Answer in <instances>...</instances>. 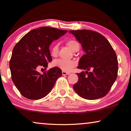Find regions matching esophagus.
<instances>
[{"instance_id": "34e87169", "label": "esophagus", "mask_w": 131, "mask_h": 131, "mask_svg": "<svg viewBox=\"0 0 131 131\" xmlns=\"http://www.w3.org/2000/svg\"><path fill=\"white\" fill-rule=\"evenodd\" d=\"M69 74H70V73H69V72H66V71H62V74L63 75V76H65V75H68Z\"/></svg>"}]
</instances>
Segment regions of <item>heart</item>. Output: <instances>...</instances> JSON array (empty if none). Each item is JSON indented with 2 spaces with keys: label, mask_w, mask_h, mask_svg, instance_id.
<instances>
[{
  "label": "heart",
  "mask_w": 131,
  "mask_h": 131,
  "mask_svg": "<svg viewBox=\"0 0 131 131\" xmlns=\"http://www.w3.org/2000/svg\"><path fill=\"white\" fill-rule=\"evenodd\" d=\"M67 45L72 50L75 51L78 49H79V44L75 40H69L66 42ZM58 45L57 44L55 45L51 49V55L52 57H56L58 54ZM76 62L73 60H62V59H58L55 60L52 62L54 67H58L64 71H70L73 67L76 65Z\"/></svg>",
  "instance_id": "obj_1"
}]
</instances>
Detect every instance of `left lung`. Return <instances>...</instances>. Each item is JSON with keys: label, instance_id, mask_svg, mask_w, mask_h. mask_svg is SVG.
I'll return each mask as SVG.
<instances>
[{"label": "left lung", "instance_id": "left-lung-1", "mask_svg": "<svg viewBox=\"0 0 131 131\" xmlns=\"http://www.w3.org/2000/svg\"><path fill=\"white\" fill-rule=\"evenodd\" d=\"M81 44L85 54L78 69L79 80L73 89L82 98L96 100L107 94L117 77L118 61L113 48L105 37L89 30L69 31Z\"/></svg>", "mask_w": 131, "mask_h": 131}]
</instances>
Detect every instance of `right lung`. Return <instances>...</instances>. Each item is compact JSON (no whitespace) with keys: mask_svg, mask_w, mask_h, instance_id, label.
I'll use <instances>...</instances> for the list:
<instances>
[{"mask_svg":"<svg viewBox=\"0 0 131 131\" xmlns=\"http://www.w3.org/2000/svg\"><path fill=\"white\" fill-rule=\"evenodd\" d=\"M67 32L50 27H41L25 35L14 46L9 68L14 85L23 96L30 100L45 97L61 76V70L54 67L42 74L40 66L46 69L52 61L49 46Z\"/></svg>","mask_w":131,"mask_h":131,"instance_id":"obj_1","label":"right lung"}]
</instances>
